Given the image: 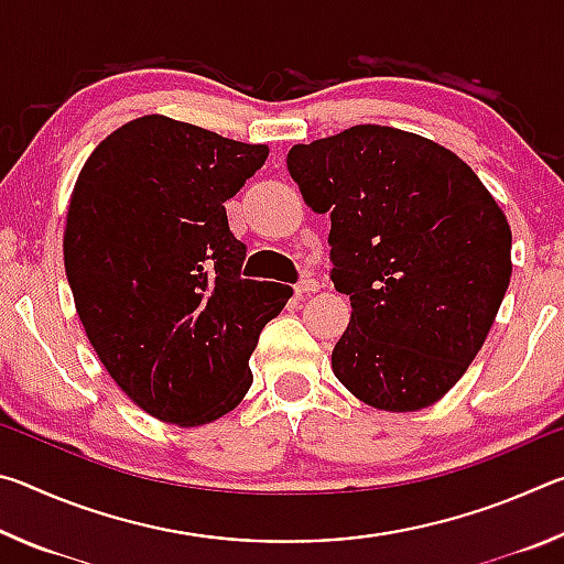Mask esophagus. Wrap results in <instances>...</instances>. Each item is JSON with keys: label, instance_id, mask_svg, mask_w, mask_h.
Here are the masks:
<instances>
[{"label": "esophagus", "instance_id": "esophagus-1", "mask_svg": "<svg viewBox=\"0 0 564 564\" xmlns=\"http://www.w3.org/2000/svg\"><path fill=\"white\" fill-rule=\"evenodd\" d=\"M318 289H321V283L316 279H303L299 285H295V295H299V299H303V295L316 293Z\"/></svg>", "mask_w": 564, "mask_h": 564}]
</instances>
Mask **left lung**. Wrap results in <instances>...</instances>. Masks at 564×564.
Instances as JSON below:
<instances>
[{"label": "left lung", "instance_id": "1", "mask_svg": "<svg viewBox=\"0 0 564 564\" xmlns=\"http://www.w3.org/2000/svg\"><path fill=\"white\" fill-rule=\"evenodd\" d=\"M303 202L330 214V281L350 295L333 373L390 413L433 405L463 378L510 285L502 208L453 151L360 123L289 151Z\"/></svg>", "mask_w": 564, "mask_h": 564}]
</instances>
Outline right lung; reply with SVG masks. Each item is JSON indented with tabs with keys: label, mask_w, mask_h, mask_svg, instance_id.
<instances>
[{
	"label": "right lung",
	"mask_w": 564,
	"mask_h": 564,
	"mask_svg": "<svg viewBox=\"0 0 564 564\" xmlns=\"http://www.w3.org/2000/svg\"><path fill=\"white\" fill-rule=\"evenodd\" d=\"M269 156L161 113L91 151L72 191L66 281L104 368L164 423L204 425L241 403L248 358L291 285L241 279L226 202Z\"/></svg>",
	"instance_id": "1"
}]
</instances>
